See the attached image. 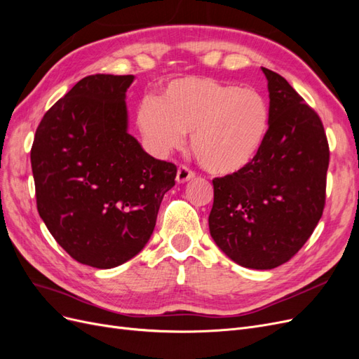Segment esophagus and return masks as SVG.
<instances>
[{
  "label": "esophagus",
  "instance_id": "esophagus-1",
  "mask_svg": "<svg viewBox=\"0 0 359 359\" xmlns=\"http://www.w3.org/2000/svg\"><path fill=\"white\" fill-rule=\"evenodd\" d=\"M191 178H194V172L191 169H189L187 166L181 165L178 168V172H177V182L178 184H184V182L190 181Z\"/></svg>",
  "mask_w": 359,
  "mask_h": 359
}]
</instances>
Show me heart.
I'll return each mask as SVG.
<instances>
[{
  "mask_svg": "<svg viewBox=\"0 0 359 359\" xmlns=\"http://www.w3.org/2000/svg\"><path fill=\"white\" fill-rule=\"evenodd\" d=\"M137 126L157 153L190 142L199 165L214 175H232L248 166L262 148L269 127V106L253 88L208 78H180L137 107Z\"/></svg>",
  "mask_w": 359,
  "mask_h": 359,
  "instance_id": "b5f03b06",
  "label": "heart"
}]
</instances>
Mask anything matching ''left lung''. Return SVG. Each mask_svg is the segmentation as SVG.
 <instances>
[{"label": "left lung", "instance_id": "obj_1", "mask_svg": "<svg viewBox=\"0 0 359 359\" xmlns=\"http://www.w3.org/2000/svg\"><path fill=\"white\" fill-rule=\"evenodd\" d=\"M262 72L269 91L265 142L243 170L212 180L208 223L233 262L273 269L299 252L320 220L330 147L319 115L283 76Z\"/></svg>", "mask_w": 359, "mask_h": 359}]
</instances>
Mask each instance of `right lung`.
I'll return each instance as SVG.
<instances>
[{"mask_svg": "<svg viewBox=\"0 0 359 359\" xmlns=\"http://www.w3.org/2000/svg\"><path fill=\"white\" fill-rule=\"evenodd\" d=\"M133 74L81 79L41 118L31 148L37 210L79 264L109 269L136 256L154 231L177 166L127 133Z\"/></svg>", "mask_w": 359, "mask_h": 359, "instance_id": "add662e5", "label": "right lung"}]
</instances>
